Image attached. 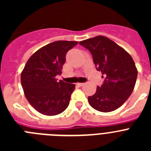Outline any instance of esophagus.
<instances>
[{
  "mask_svg": "<svg viewBox=\"0 0 151 151\" xmlns=\"http://www.w3.org/2000/svg\"><path fill=\"white\" fill-rule=\"evenodd\" d=\"M84 85H85V83H77V85L79 86V87H82V86H83Z\"/></svg>",
  "mask_w": 151,
  "mask_h": 151,
  "instance_id": "esophagus-1",
  "label": "esophagus"
}]
</instances>
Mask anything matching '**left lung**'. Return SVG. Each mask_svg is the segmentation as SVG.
Here are the masks:
<instances>
[{
	"mask_svg": "<svg viewBox=\"0 0 151 151\" xmlns=\"http://www.w3.org/2000/svg\"><path fill=\"white\" fill-rule=\"evenodd\" d=\"M79 44L91 52L97 70L105 79L95 94L88 97L89 104L104 113L116 110L127 101L135 85L138 69L132 57L105 36H96Z\"/></svg>",
	"mask_w": 151,
	"mask_h": 151,
	"instance_id": "8db88e82",
	"label": "left lung"
}]
</instances>
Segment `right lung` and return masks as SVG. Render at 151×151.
I'll list each match as a JSON object with an SVG mask.
<instances>
[{"instance_id": "obj_1", "label": "right lung", "mask_w": 151, "mask_h": 151, "mask_svg": "<svg viewBox=\"0 0 151 151\" xmlns=\"http://www.w3.org/2000/svg\"><path fill=\"white\" fill-rule=\"evenodd\" d=\"M77 41H57L42 47L28 60L21 73V84L26 99L40 113L55 116L69 106L75 84L60 80L68 50Z\"/></svg>"}]
</instances>
